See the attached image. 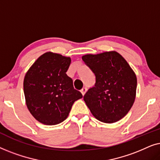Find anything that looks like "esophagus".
<instances>
[{"label":"esophagus","mask_w":160,"mask_h":160,"mask_svg":"<svg viewBox=\"0 0 160 160\" xmlns=\"http://www.w3.org/2000/svg\"><path fill=\"white\" fill-rule=\"evenodd\" d=\"M87 91V87H83V88L81 89V92H82V94L83 95H85V93H86Z\"/></svg>","instance_id":"esophagus-1"}]
</instances>
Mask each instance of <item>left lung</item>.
<instances>
[{"instance_id": "8db88e82", "label": "left lung", "mask_w": 160, "mask_h": 160, "mask_svg": "<svg viewBox=\"0 0 160 160\" xmlns=\"http://www.w3.org/2000/svg\"><path fill=\"white\" fill-rule=\"evenodd\" d=\"M82 60L95 76V87L84 100L96 119L113 123L122 119L135 99L137 78L127 61L117 52L86 54Z\"/></svg>"}]
</instances>
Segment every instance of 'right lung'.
<instances>
[{
    "instance_id": "add662e5",
    "label": "right lung",
    "mask_w": 160,
    "mask_h": 160,
    "mask_svg": "<svg viewBox=\"0 0 160 160\" xmlns=\"http://www.w3.org/2000/svg\"><path fill=\"white\" fill-rule=\"evenodd\" d=\"M71 58L47 52L37 59L24 78V93L28 110L47 125L66 119L76 100L83 97L74 89L66 74Z\"/></svg>"
}]
</instances>
